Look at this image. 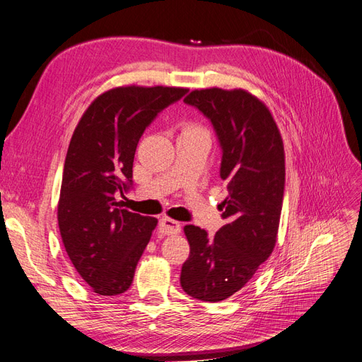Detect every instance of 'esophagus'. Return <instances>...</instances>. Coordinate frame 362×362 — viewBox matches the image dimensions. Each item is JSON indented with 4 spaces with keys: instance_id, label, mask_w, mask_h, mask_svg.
I'll return each instance as SVG.
<instances>
[{
    "instance_id": "1",
    "label": "esophagus",
    "mask_w": 362,
    "mask_h": 362,
    "mask_svg": "<svg viewBox=\"0 0 362 362\" xmlns=\"http://www.w3.org/2000/svg\"><path fill=\"white\" fill-rule=\"evenodd\" d=\"M160 229L163 234H178L181 231V225L180 222L173 221V218H169V217H163L160 221Z\"/></svg>"
}]
</instances>
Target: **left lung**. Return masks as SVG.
Listing matches in <instances>:
<instances>
[{"mask_svg": "<svg viewBox=\"0 0 362 362\" xmlns=\"http://www.w3.org/2000/svg\"><path fill=\"white\" fill-rule=\"evenodd\" d=\"M184 103L216 131L228 196L221 204L226 223L213 237L184 226L190 255L180 281L192 298L221 302L245 287L275 247L286 185L284 145L269 108L246 90H193Z\"/></svg>", "mask_w": 362, "mask_h": 362, "instance_id": "1", "label": "left lung"}]
</instances>
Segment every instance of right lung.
Here are the masks:
<instances>
[{"mask_svg": "<svg viewBox=\"0 0 362 362\" xmlns=\"http://www.w3.org/2000/svg\"><path fill=\"white\" fill-rule=\"evenodd\" d=\"M187 93L181 87H116L76 125L64 160L59 228L78 275L101 296L129 288L158 221L117 202L133 187V161L145 129Z\"/></svg>", "mask_w": 362, "mask_h": 362, "instance_id": "obj_1", "label": "right lung"}]
</instances>
